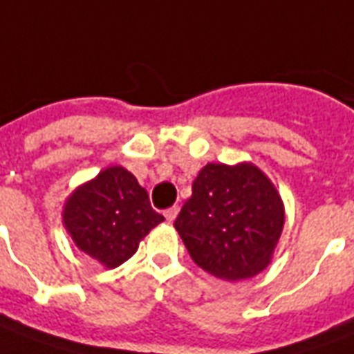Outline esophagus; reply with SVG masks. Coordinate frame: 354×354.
I'll return each mask as SVG.
<instances>
[{"label":"esophagus","instance_id":"34e87169","mask_svg":"<svg viewBox=\"0 0 354 354\" xmlns=\"http://www.w3.org/2000/svg\"><path fill=\"white\" fill-rule=\"evenodd\" d=\"M178 216V206H172L169 210H165V217H167V221H174Z\"/></svg>","mask_w":354,"mask_h":354}]
</instances>
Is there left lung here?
Instances as JSON below:
<instances>
[{
  "label": "left lung",
  "mask_w": 354,
  "mask_h": 354,
  "mask_svg": "<svg viewBox=\"0 0 354 354\" xmlns=\"http://www.w3.org/2000/svg\"><path fill=\"white\" fill-rule=\"evenodd\" d=\"M283 223V201L259 167L208 163L174 227L197 266L240 281L270 264Z\"/></svg>",
  "instance_id": "8db88e82"
}]
</instances>
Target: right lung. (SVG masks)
Returning <instances> with one entry per match:
<instances>
[{"mask_svg":"<svg viewBox=\"0 0 354 354\" xmlns=\"http://www.w3.org/2000/svg\"><path fill=\"white\" fill-rule=\"evenodd\" d=\"M165 221L137 178L124 167H109L73 191L64 206V225L86 255L116 268L135 255L138 243Z\"/></svg>","mask_w":354,"mask_h":354,"instance_id":"1","label":"right lung"}]
</instances>
